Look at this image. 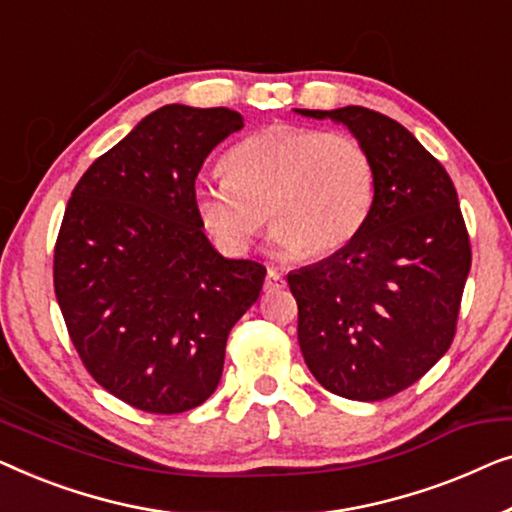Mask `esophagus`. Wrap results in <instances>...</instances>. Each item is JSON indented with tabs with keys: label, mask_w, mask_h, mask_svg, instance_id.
I'll list each match as a JSON object with an SVG mask.
<instances>
[{
	"label": "esophagus",
	"mask_w": 512,
	"mask_h": 512,
	"mask_svg": "<svg viewBox=\"0 0 512 512\" xmlns=\"http://www.w3.org/2000/svg\"><path fill=\"white\" fill-rule=\"evenodd\" d=\"M283 287H285V276H283V273H278L276 269L266 271V280H264V290L266 292L283 290Z\"/></svg>",
	"instance_id": "34e87169"
}]
</instances>
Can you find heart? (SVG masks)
<instances>
[{
  "instance_id": "heart-1",
  "label": "heart",
  "mask_w": 512,
  "mask_h": 512,
  "mask_svg": "<svg viewBox=\"0 0 512 512\" xmlns=\"http://www.w3.org/2000/svg\"><path fill=\"white\" fill-rule=\"evenodd\" d=\"M376 187V162L355 136L278 122L236 143L227 176L199 183L194 206L227 253H246L269 218L278 253L320 259L357 239Z\"/></svg>"
}]
</instances>
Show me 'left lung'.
I'll return each mask as SVG.
<instances>
[{"instance_id": "8db88e82", "label": "left lung", "mask_w": 512, "mask_h": 512, "mask_svg": "<svg viewBox=\"0 0 512 512\" xmlns=\"http://www.w3.org/2000/svg\"><path fill=\"white\" fill-rule=\"evenodd\" d=\"M294 111L341 122L369 148L378 171L373 211L357 239L287 273L299 306L301 355L338 397H394L455 338L471 271L457 190L441 162L383 113L364 106Z\"/></svg>"}]
</instances>
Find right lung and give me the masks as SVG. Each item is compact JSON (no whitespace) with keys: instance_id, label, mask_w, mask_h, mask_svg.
Returning a JSON list of instances; mask_svg holds the SVG:
<instances>
[{"instance_id":"add662e5","label":"right lung","mask_w":512,"mask_h":512,"mask_svg":"<svg viewBox=\"0 0 512 512\" xmlns=\"http://www.w3.org/2000/svg\"><path fill=\"white\" fill-rule=\"evenodd\" d=\"M241 127L225 106H162L92 162L64 211L53 280L71 343L106 392L146 413L211 397L229 331L264 285L262 264L211 246L194 206L201 164Z\"/></svg>"}]
</instances>
